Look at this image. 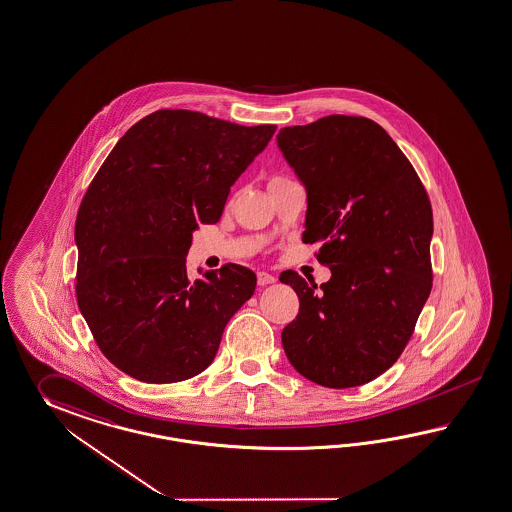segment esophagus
I'll use <instances>...</instances> for the list:
<instances>
[{
  "mask_svg": "<svg viewBox=\"0 0 512 512\" xmlns=\"http://www.w3.org/2000/svg\"><path fill=\"white\" fill-rule=\"evenodd\" d=\"M257 283H259L261 287H266V285L275 283V277L272 274H268V272H259V274H257Z\"/></svg>",
  "mask_w": 512,
  "mask_h": 512,
  "instance_id": "34e87169",
  "label": "esophagus"
}]
</instances>
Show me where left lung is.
<instances>
[{
	"instance_id": "obj_1",
	"label": "left lung",
	"mask_w": 512,
	"mask_h": 512,
	"mask_svg": "<svg viewBox=\"0 0 512 512\" xmlns=\"http://www.w3.org/2000/svg\"><path fill=\"white\" fill-rule=\"evenodd\" d=\"M277 148L307 192L301 240L320 246L316 259L331 270L322 287L279 275L300 298L283 349L312 383L359 387L398 361L429 298L431 203L398 144L368 118L285 127Z\"/></svg>"
}]
</instances>
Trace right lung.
Instances as JSON below:
<instances>
[{
  "label": "right lung",
  "mask_w": 512,
  "mask_h": 512,
  "mask_svg": "<svg viewBox=\"0 0 512 512\" xmlns=\"http://www.w3.org/2000/svg\"><path fill=\"white\" fill-rule=\"evenodd\" d=\"M274 133L157 111L127 129L92 179L75 220V294L101 353L124 374L177 383L214 361L257 275L229 262L192 281L188 250Z\"/></svg>",
  "instance_id": "right-lung-1"
}]
</instances>
